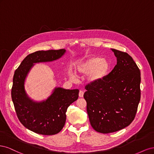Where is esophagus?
<instances>
[{
  "instance_id": "1",
  "label": "esophagus",
  "mask_w": 154,
  "mask_h": 154,
  "mask_svg": "<svg viewBox=\"0 0 154 154\" xmlns=\"http://www.w3.org/2000/svg\"><path fill=\"white\" fill-rule=\"evenodd\" d=\"M83 94H84V92L82 91H80V92H79V96L80 97H82L83 96Z\"/></svg>"
}]
</instances>
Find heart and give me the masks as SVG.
I'll return each mask as SVG.
<instances>
[{"instance_id":"heart-1","label":"heart","mask_w":154,"mask_h":154,"mask_svg":"<svg viewBox=\"0 0 154 154\" xmlns=\"http://www.w3.org/2000/svg\"><path fill=\"white\" fill-rule=\"evenodd\" d=\"M110 69V63L107 60L99 57H93L87 59L86 61L79 65L77 67V72L82 75H88L87 80L90 83L99 82L107 75ZM71 78H75L71 75Z\"/></svg>"}]
</instances>
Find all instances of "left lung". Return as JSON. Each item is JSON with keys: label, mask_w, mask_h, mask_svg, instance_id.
<instances>
[{"label": "left lung", "mask_w": 154, "mask_h": 154, "mask_svg": "<svg viewBox=\"0 0 154 154\" xmlns=\"http://www.w3.org/2000/svg\"><path fill=\"white\" fill-rule=\"evenodd\" d=\"M111 50L117 64L103 80L87 84L83 95L92 127L103 134L131 123L141 98V73L136 62L128 53Z\"/></svg>", "instance_id": "left-lung-1"}]
</instances>
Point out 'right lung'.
Masks as SVG:
<instances>
[{
  "mask_svg": "<svg viewBox=\"0 0 154 154\" xmlns=\"http://www.w3.org/2000/svg\"><path fill=\"white\" fill-rule=\"evenodd\" d=\"M65 53L63 49L36 51L23 60L14 74L11 97L17 117L26 128L36 134L51 136L61 131L66 123L67 108L78 100L79 90L55 88L45 101L35 102L25 91V79L34 63L53 61Z\"/></svg>",
  "mask_w": 154,
  "mask_h": 154,
  "instance_id": "obj_1",
  "label": "right lung"
}]
</instances>
